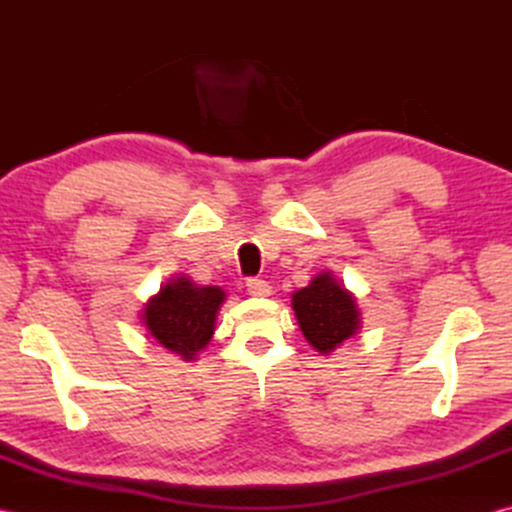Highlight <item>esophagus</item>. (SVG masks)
<instances>
[{
    "label": "esophagus",
    "instance_id": "obj_1",
    "mask_svg": "<svg viewBox=\"0 0 512 512\" xmlns=\"http://www.w3.org/2000/svg\"><path fill=\"white\" fill-rule=\"evenodd\" d=\"M246 290H248V295H253V297H268L270 292H273V288H270L268 281L257 279V277H250L246 281Z\"/></svg>",
    "mask_w": 512,
    "mask_h": 512
}]
</instances>
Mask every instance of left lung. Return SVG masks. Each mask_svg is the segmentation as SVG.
Wrapping results in <instances>:
<instances>
[{
  "mask_svg": "<svg viewBox=\"0 0 512 512\" xmlns=\"http://www.w3.org/2000/svg\"><path fill=\"white\" fill-rule=\"evenodd\" d=\"M292 310L306 341L323 356L361 330L356 297L330 270H323L310 281V286L292 295Z\"/></svg>",
  "mask_w": 512,
  "mask_h": 512,
  "instance_id": "1",
  "label": "left lung"
}]
</instances>
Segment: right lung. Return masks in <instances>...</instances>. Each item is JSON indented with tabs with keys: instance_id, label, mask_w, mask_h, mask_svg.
Returning a JSON list of instances; mask_svg holds the SVG:
<instances>
[{
	"instance_id": "right-lung-1",
	"label": "right lung",
	"mask_w": 512,
	"mask_h": 512,
	"mask_svg": "<svg viewBox=\"0 0 512 512\" xmlns=\"http://www.w3.org/2000/svg\"><path fill=\"white\" fill-rule=\"evenodd\" d=\"M224 299L222 288L198 286L184 275L171 277L145 303L140 319L151 339L191 363L209 345Z\"/></svg>"
}]
</instances>
